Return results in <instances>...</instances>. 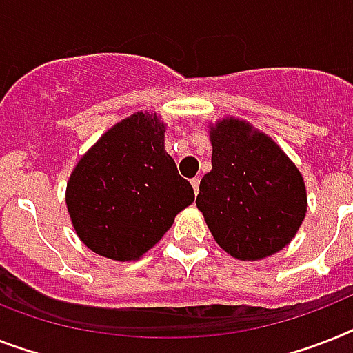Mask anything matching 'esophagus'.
I'll list each match as a JSON object with an SVG mask.
<instances>
[{
  "instance_id": "esophagus-1",
  "label": "esophagus",
  "mask_w": 353,
  "mask_h": 353,
  "mask_svg": "<svg viewBox=\"0 0 353 353\" xmlns=\"http://www.w3.org/2000/svg\"><path fill=\"white\" fill-rule=\"evenodd\" d=\"M191 185H193L194 194H198V189H200V179H193V180H191Z\"/></svg>"
}]
</instances>
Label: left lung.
<instances>
[{"instance_id":"left-lung-1","label":"left lung","mask_w":353,"mask_h":353,"mask_svg":"<svg viewBox=\"0 0 353 353\" xmlns=\"http://www.w3.org/2000/svg\"><path fill=\"white\" fill-rule=\"evenodd\" d=\"M212 157L200 180L198 209L223 250L261 260L292 240L307 212V191L296 165L269 137L225 119L211 128Z\"/></svg>"}]
</instances>
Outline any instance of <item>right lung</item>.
<instances>
[{"instance_id":"obj_1","label":"right lung","mask_w":353,"mask_h":353,"mask_svg":"<svg viewBox=\"0 0 353 353\" xmlns=\"http://www.w3.org/2000/svg\"><path fill=\"white\" fill-rule=\"evenodd\" d=\"M193 200L191 183L164 150V126L142 112L106 131L66 185L79 238L117 261L141 258Z\"/></svg>"}]
</instances>
